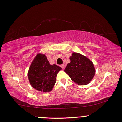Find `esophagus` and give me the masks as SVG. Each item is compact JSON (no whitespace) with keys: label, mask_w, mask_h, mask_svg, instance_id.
<instances>
[{"label":"esophagus","mask_w":122,"mask_h":122,"mask_svg":"<svg viewBox=\"0 0 122 122\" xmlns=\"http://www.w3.org/2000/svg\"><path fill=\"white\" fill-rule=\"evenodd\" d=\"M60 67L62 68L63 69L64 68H65V65H64V64H62V65H60Z\"/></svg>","instance_id":"34e87169"}]
</instances>
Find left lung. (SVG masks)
I'll list each match as a JSON object with an SVG mask.
<instances>
[{"instance_id": "1", "label": "left lung", "mask_w": 122, "mask_h": 122, "mask_svg": "<svg viewBox=\"0 0 122 122\" xmlns=\"http://www.w3.org/2000/svg\"><path fill=\"white\" fill-rule=\"evenodd\" d=\"M71 62L64 70L73 81L78 85L90 83L95 74L94 64L89 59L78 53H73Z\"/></svg>"}]
</instances>
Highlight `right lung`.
Segmentation results:
<instances>
[{
    "label": "right lung",
    "instance_id": "1",
    "mask_svg": "<svg viewBox=\"0 0 122 122\" xmlns=\"http://www.w3.org/2000/svg\"><path fill=\"white\" fill-rule=\"evenodd\" d=\"M61 69V67L55 64L50 65L45 54L38 53L28 69L29 82L32 87L37 90L50 92L56 82L57 74Z\"/></svg>",
    "mask_w": 122,
    "mask_h": 122
}]
</instances>
